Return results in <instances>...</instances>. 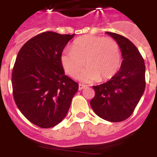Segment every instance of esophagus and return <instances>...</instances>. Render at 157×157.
I'll return each instance as SVG.
<instances>
[{
    "instance_id": "esophagus-1",
    "label": "esophagus",
    "mask_w": 157,
    "mask_h": 157,
    "mask_svg": "<svg viewBox=\"0 0 157 157\" xmlns=\"http://www.w3.org/2000/svg\"><path fill=\"white\" fill-rule=\"evenodd\" d=\"M85 87H86V86H85V85L81 84V83H80V84H79V90H83V89H84Z\"/></svg>"
}]
</instances>
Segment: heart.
I'll use <instances>...</instances> for the list:
<instances>
[{
    "label": "heart",
    "mask_w": 157,
    "mask_h": 157,
    "mask_svg": "<svg viewBox=\"0 0 157 157\" xmlns=\"http://www.w3.org/2000/svg\"><path fill=\"white\" fill-rule=\"evenodd\" d=\"M78 78L86 83L112 78L121 64L119 44L112 38L81 36L72 44L71 49H64L61 55V64L69 76L75 77L84 67Z\"/></svg>",
    "instance_id": "b5f03b06"
}]
</instances>
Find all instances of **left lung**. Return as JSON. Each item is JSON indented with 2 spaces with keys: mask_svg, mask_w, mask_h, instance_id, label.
<instances>
[{
  "mask_svg": "<svg viewBox=\"0 0 157 157\" xmlns=\"http://www.w3.org/2000/svg\"><path fill=\"white\" fill-rule=\"evenodd\" d=\"M119 44L123 61L120 70L105 83L93 86L90 105L100 118L119 122L131 115L146 86L145 64L137 47L124 36L106 32Z\"/></svg>",
  "mask_w": 157,
  "mask_h": 157,
  "instance_id": "left-lung-1",
  "label": "left lung"
}]
</instances>
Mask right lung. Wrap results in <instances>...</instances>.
<instances>
[{
    "mask_svg": "<svg viewBox=\"0 0 157 157\" xmlns=\"http://www.w3.org/2000/svg\"><path fill=\"white\" fill-rule=\"evenodd\" d=\"M74 36L44 32L20 48L12 71L14 101L33 124L49 128L68 112L78 83L64 74L61 55Z\"/></svg>",
    "mask_w": 157,
    "mask_h": 157,
    "instance_id": "obj_1",
    "label": "right lung"
}]
</instances>
